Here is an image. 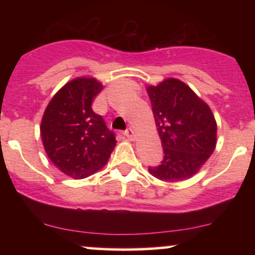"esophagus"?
<instances>
[{"instance_id":"obj_1","label":"esophagus","mask_w":255,"mask_h":255,"mask_svg":"<svg viewBox=\"0 0 255 255\" xmlns=\"http://www.w3.org/2000/svg\"><path fill=\"white\" fill-rule=\"evenodd\" d=\"M125 135L127 136L129 140L135 139V133H134L133 128H128L127 130H125Z\"/></svg>"}]
</instances>
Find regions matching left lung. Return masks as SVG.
<instances>
[{
	"instance_id": "left-lung-1",
	"label": "left lung",
	"mask_w": 255,
	"mask_h": 255,
	"mask_svg": "<svg viewBox=\"0 0 255 255\" xmlns=\"http://www.w3.org/2000/svg\"><path fill=\"white\" fill-rule=\"evenodd\" d=\"M146 90L164 153L159 164L148 166V171L165 182L187 180L215 150V116L209 105L178 79H165Z\"/></svg>"
}]
</instances>
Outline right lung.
I'll use <instances>...</instances> for the list:
<instances>
[{"instance_id": "obj_1", "label": "right lung", "mask_w": 255, "mask_h": 255, "mask_svg": "<svg viewBox=\"0 0 255 255\" xmlns=\"http://www.w3.org/2000/svg\"><path fill=\"white\" fill-rule=\"evenodd\" d=\"M102 89L95 78H77L58 91L44 111V150L67 176L92 175L105 165L116 145L115 134L92 110L93 98Z\"/></svg>"}]
</instances>
